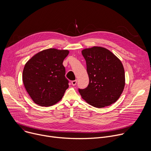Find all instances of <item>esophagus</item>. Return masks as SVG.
<instances>
[{
  "label": "esophagus",
  "instance_id": "esophagus-1",
  "mask_svg": "<svg viewBox=\"0 0 151 151\" xmlns=\"http://www.w3.org/2000/svg\"><path fill=\"white\" fill-rule=\"evenodd\" d=\"M76 83H77V80H76V79L72 81V84L73 86H75V85L76 84Z\"/></svg>",
  "mask_w": 151,
  "mask_h": 151
}]
</instances>
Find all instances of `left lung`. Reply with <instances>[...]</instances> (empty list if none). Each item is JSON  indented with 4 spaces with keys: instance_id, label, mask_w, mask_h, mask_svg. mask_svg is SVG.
Here are the masks:
<instances>
[{
    "instance_id": "obj_1",
    "label": "left lung",
    "mask_w": 151,
    "mask_h": 151,
    "mask_svg": "<svg viewBox=\"0 0 151 151\" xmlns=\"http://www.w3.org/2000/svg\"><path fill=\"white\" fill-rule=\"evenodd\" d=\"M87 64L89 83L78 89L82 97L91 106L101 108L120 97L125 86V72L121 61L109 50L94 47L82 51Z\"/></svg>"
}]
</instances>
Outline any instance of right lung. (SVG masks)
<instances>
[{
    "mask_svg": "<svg viewBox=\"0 0 151 151\" xmlns=\"http://www.w3.org/2000/svg\"><path fill=\"white\" fill-rule=\"evenodd\" d=\"M68 50L50 48L42 51L30 59L24 68L23 81L33 101L51 106L60 101L69 87L63 62Z\"/></svg>",
    "mask_w": 151,
    "mask_h": 151,
    "instance_id": "1",
    "label": "right lung"
}]
</instances>
